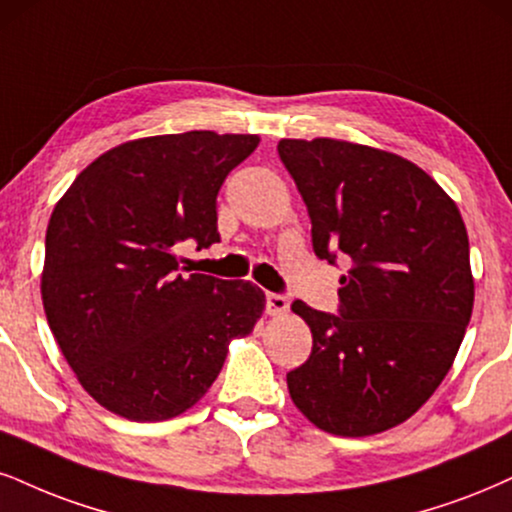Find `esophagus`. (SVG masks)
Segmentation results:
<instances>
[{
	"instance_id": "1",
	"label": "esophagus",
	"mask_w": 512,
	"mask_h": 512,
	"mask_svg": "<svg viewBox=\"0 0 512 512\" xmlns=\"http://www.w3.org/2000/svg\"><path fill=\"white\" fill-rule=\"evenodd\" d=\"M266 308L270 315H282L289 311V299L282 294H268L266 296Z\"/></svg>"
}]
</instances>
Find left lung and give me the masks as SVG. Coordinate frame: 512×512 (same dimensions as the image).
<instances>
[{
  "instance_id": "obj_1",
  "label": "left lung",
  "mask_w": 512,
  "mask_h": 512,
  "mask_svg": "<svg viewBox=\"0 0 512 512\" xmlns=\"http://www.w3.org/2000/svg\"><path fill=\"white\" fill-rule=\"evenodd\" d=\"M315 256L351 258L339 315L294 301L313 351L287 375L318 430L370 437L418 413L451 370L475 304L470 242L449 194L413 161L332 137L280 140Z\"/></svg>"
}]
</instances>
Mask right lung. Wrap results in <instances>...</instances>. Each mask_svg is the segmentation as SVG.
Returning a JSON list of instances; mask_svg holds the SVG:
<instances>
[{"label":"right lung","mask_w":512,"mask_h":512,"mask_svg":"<svg viewBox=\"0 0 512 512\" xmlns=\"http://www.w3.org/2000/svg\"><path fill=\"white\" fill-rule=\"evenodd\" d=\"M258 135L140 137L94 159L47 225L42 304L82 389L125 420L178 418L254 332V282L182 275L175 244H216V197Z\"/></svg>","instance_id":"obj_1"}]
</instances>
